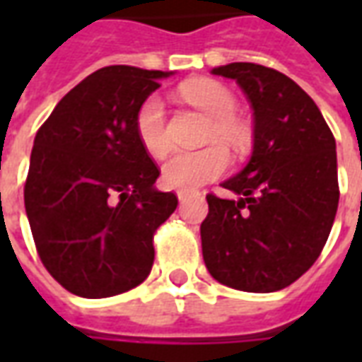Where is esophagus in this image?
Returning a JSON list of instances; mask_svg holds the SVG:
<instances>
[{
	"label": "esophagus",
	"instance_id": "1",
	"mask_svg": "<svg viewBox=\"0 0 362 362\" xmlns=\"http://www.w3.org/2000/svg\"><path fill=\"white\" fill-rule=\"evenodd\" d=\"M188 196H192V192H188V189H180V192H178V199H180V202H184Z\"/></svg>",
	"mask_w": 362,
	"mask_h": 362
}]
</instances>
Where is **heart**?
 Here are the masks:
<instances>
[{"label": "heart", "instance_id": "b5f03b06", "mask_svg": "<svg viewBox=\"0 0 362 362\" xmlns=\"http://www.w3.org/2000/svg\"><path fill=\"white\" fill-rule=\"evenodd\" d=\"M182 98L211 118L205 141H221L235 153H244L252 141L248 124L235 116L236 98L230 90L211 79H197L180 87ZM135 134L151 157L163 158L170 149L166 135L165 106L158 96H147L135 112ZM227 151L221 145L176 153L163 166V182L174 189H194L205 182L219 178L227 170Z\"/></svg>", "mask_w": 362, "mask_h": 362}]
</instances>
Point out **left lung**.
I'll use <instances>...</instances> for the list:
<instances>
[{
	"label": "left lung",
	"instance_id": "left-lung-1",
	"mask_svg": "<svg viewBox=\"0 0 362 362\" xmlns=\"http://www.w3.org/2000/svg\"><path fill=\"white\" fill-rule=\"evenodd\" d=\"M213 74L235 79L250 100L254 153L223 182L236 197L205 196V266L227 287L273 293L308 272L329 236L339 202L334 134L310 96L277 69L236 62Z\"/></svg>",
	"mask_w": 362,
	"mask_h": 362
}]
</instances>
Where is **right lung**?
<instances>
[{
    "instance_id": "add662e5",
    "label": "right lung",
    "mask_w": 362,
    "mask_h": 362,
    "mask_svg": "<svg viewBox=\"0 0 362 362\" xmlns=\"http://www.w3.org/2000/svg\"><path fill=\"white\" fill-rule=\"evenodd\" d=\"M165 71L103 67L69 90L35 137L25 209L38 256L59 285L85 298L147 279L153 236L176 209L135 134V112Z\"/></svg>"
}]
</instances>
